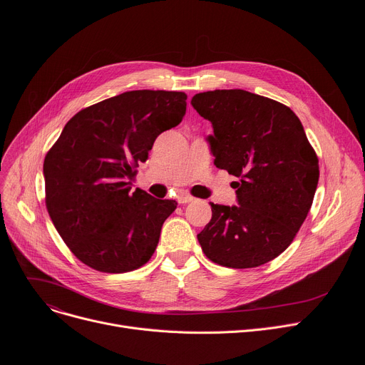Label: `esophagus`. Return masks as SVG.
Segmentation results:
<instances>
[{
    "label": "esophagus",
    "instance_id": "34e87169",
    "mask_svg": "<svg viewBox=\"0 0 365 365\" xmlns=\"http://www.w3.org/2000/svg\"><path fill=\"white\" fill-rule=\"evenodd\" d=\"M178 201H179L180 205H183V204H187V202H192V201H194V197H190V195H180V197L178 198Z\"/></svg>",
    "mask_w": 365,
    "mask_h": 365
}]
</instances>
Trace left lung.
<instances>
[{
  "mask_svg": "<svg viewBox=\"0 0 365 365\" xmlns=\"http://www.w3.org/2000/svg\"><path fill=\"white\" fill-rule=\"evenodd\" d=\"M190 105L213 125L215 164L238 178V205H212L198 234L204 255L245 269L274 260L308 216L319 179L318 157L297 115L245 90L195 94Z\"/></svg>",
  "mask_w": 365,
  "mask_h": 365,
  "instance_id": "left-lung-1",
  "label": "left lung"
}]
</instances>
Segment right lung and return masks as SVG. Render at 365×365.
Returning a JSON list of instances; mask_svg holds the SVG:
<instances>
[{"label": "right lung", "instance_id": "right-lung-1", "mask_svg": "<svg viewBox=\"0 0 365 365\" xmlns=\"http://www.w3.org/2000/svg\"><path fill=\"white\" fill-rule=\"evenodd\" d=\"M183 91L134 90L81 109L44 160L46 205L75 257L96 271L123 274L155 252L178 202L131 192L153 142L180 124Z\"/></svg>", "mask_w": 365, "mask_h": 365}]
</instances>
